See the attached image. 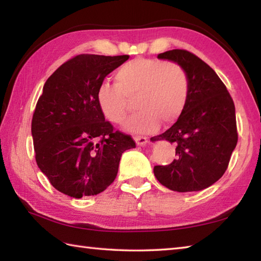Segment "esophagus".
Instances as JSON below:
<instances>
[{
	"instance_id": "esophagus-1",
	"label": "esophagus",
	"mask_w": 261,
	"mask_h": 261,
	"mask_svg": "<svg viewBox=\"0 0 261 261\" xmlns=\"http://www.w3.org/2000/svg\"><path fill=\"white\" fill-rule=\"evenodd\" d=\"M134 140H135L137 145H144L147 142V139L145 136H135Z\"/></svg>"
}]
</instances>
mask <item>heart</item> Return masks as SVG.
<instances>
[{
	"instance_id": "obj_1",
	"label": "heart",
	"mask_w": 261,
	"mask_h": 261,
	"mask_svg": "<svg viewBox=\"0 0 261 261\" xmlns=\"http://www.w3.org/2000/svg\"><path fill=\"white\" fill-rule=\"evenodd\" d=\"M115 85L103 83L96 91L97 107L112 124H121L134 100L136 114L126 122L130 132H153L183 114L190 97V77L179 63L139 58L115 72Z\"/></svg>"
}]
</instances>
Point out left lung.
I'll return each mask as SVG.
<instances>
[{
  "label": "left lung",
  "instance_id": "1",
  "mask_svg": "<svg viewBox=\"0 0 261 261\" xmlns=\"http://www.w3.org/2000/svg\"><path fill=\"white\" fill-rule=\"evenodd\" d=\"M158 58L184 67L191 88L181 116L169 129L151 137L176 145V159L170 165L154 166V176L171 191L204 190L224 175L238 143L233 99L213 68L195 54L177 48Z\"/></svg>",
  "mask_w": 261,
  "mask_h": 261
}]
</instances>
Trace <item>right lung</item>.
Segmentation results:
<instances>
[{"label": "right lung", "mask_w": 261, "mask_h": 261, "mask_svg": "<svg viewBox=\"0 0 261 261\" xmlns=\"http://www.w3.org/2000/svg\"><path fill=\"white\" fill-rule=\"evenodd\" d=\"M129 56L80 54L47 78L33 115L38 168L71 198L96 195L115 180L122 152L135 147L97 107L96 91Z\"/></svg>", "instance_id": "add662e5"}]
</instances>
